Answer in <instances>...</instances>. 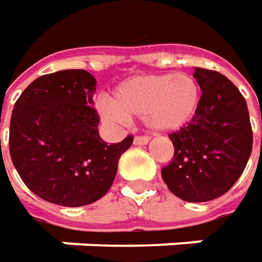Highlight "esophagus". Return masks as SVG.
Here are the masks:
<instances>
[{"mask_svg": "<svg viewBox=\"0 0 262 262\" xmlns=\"http://www.w3.org/2000/svg\"><path fill=\"white\" fill-rule=\"evenodd\" d=\"M148 141H150V138H148V137L137 136L136 138H134V144H136V146H146Z\"/></svg>", "mask_w": 262, "mask_h": 262, "instance_id": "34e87169", "label": "esophagus"}]
</instances>
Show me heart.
<instances>
[{
  "mask_svg": "<svg viewBox=\"0 0 262 262\" xmlns=\"http://www.w3.org/2000/svg\"><path fill=\"white\" fill-rule=\"evenodd\" d=\"M201 102V87L189 74H148L131 77L115 87L111 102H100L109 122L143 118L155 133H170L186 125Z\"/></svg>",
  "mask_w": 262,
  "mask_h": 262,
  "instance_id": "b5f03b06",
  "label": "heart"
}]
</instances>
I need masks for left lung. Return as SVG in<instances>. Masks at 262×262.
Listing matches in <instances>:
<instances>
[{"label":"left lung","mask_w":262,"mask_h":262,"mask_svg":"<svg viewBox=\"0 0 262 262\" xmlns=\"http://www.w3.org/2000/svg\"><path fill=\"white\" fill-rule=\"evenodd\" d=\"M201 87L195 116L170 134L173 159L162 169L172 194L189 203L211 201L242 175L252 151V128L244 96L223 74L195 68Z\"/></svg>","instance_id":"1"}]
</instances>
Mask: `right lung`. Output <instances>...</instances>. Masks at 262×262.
<instances>
[{
	"label": "right lung",
	"mask_w": 262,
	"mask_h": 262,
	"mask_svg": "<svg viewBox=\"0 0 262 262\" xmlns=\"http://www.w3.org/2000/svg\"><path fill=\"white\" fill-rule=\"evenodd\" d=\"M95 77L62 70L36 78L15 102L10 155L26 186L64 207L92 204L114 184L118 162L133 137L107 144L99 136Z\"/></svg>",
	"instance_id": "obj_1"
}]
</instances>
